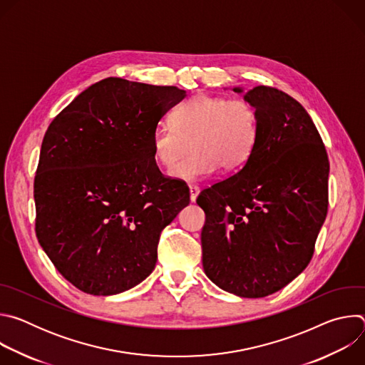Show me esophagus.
I'll list each match as a JSON object with an SVG mask.
<instances>
[{"instance_id": "1", "label": "esophagus", "mask_w": 365, "mask_h": 365, "mask_svg": "<svg viewBox=\"0 0 365 365\" xmlns=\"http://www.w3.org/2000/svg\"><path fill=\"white\" fill-rule=\"evenodd\" d=\"M189 192H190V202H196V197H197L200 189L196 185H190L189 186Z\"/></svg>"}]
</instances>
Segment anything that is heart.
Returning <instances> with one entry per match:
<instances>
[{"instance_id":"obj_1","label":"heart","mask_w":365,"mask_h":365,"mask_svg":"<svg viewBox=\"0 0 365 365\" xmlns=\"http://www.w3.org/2000/svg\"><path fill=\"white\" fill-rule=\"evenodd\" d=\"M258 135L255 108L244 99L197 95L172 114V124H160L151 134L154 160L172 169L192 144V153L170 176L180 182H199L224 170L241 168L251 155Z\"/></svg>"}]
</instances>
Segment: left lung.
Listing matches in <instances>:
<instances>
[{
  "label": "left lung",
  "mask_w": 365,
  "mask_h": 365,
  "mask_svg": "<svg viewBox=\"0 0 365 365\" xmlns=\"http://www.w3.org/2000/svg\"><path fill=\"white\" fill-rule=\"evenodd\" d=\"M257 111L258 135L234 176L205 189L197 205L203 272L240 297L269 296L309 264L328 212L329 162L310 115L287 93L235 86Z\"/></svg>",
  "instance_id": "1"
}]
</instances>
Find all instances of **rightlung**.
<instances>
[{
	"mask_svg": "<svg viewBox=\"0 0 365 365\" xmlns=\"http://www.w3.org/2000/svg\"><path fill=\"white\" fill-rule=\"evenodd\" d=\"M185 96L107 78L48 125L34 178L36 235L79 290L123 293L154 270L160 232L189 205V189L162 176L151 134Z\"/></svg>",
	"mask_w": 365,
	"mask_h": 365,
	"instance_id": "obj_1",
	"label": "right lung"
}]
</instances>
